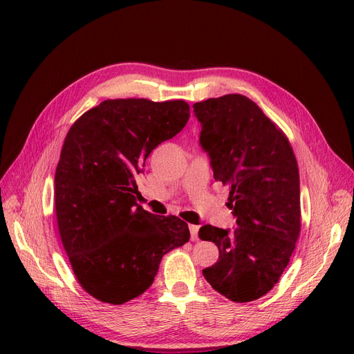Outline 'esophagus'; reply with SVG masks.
Here are the masks:
<instances>
[{
    "label": "esophagus",
    "instance_id": "34e87169",
    "mask_svg": "<svg viewBox=\"0 0 354 354\" xmlns=\"http://www.w3.org/2000/svg\"><path fill=\"white\" fill-rule=\"evenodd\" d=\"M189 234L193 241L198 240V225H189Z\"/></svg>",
    "mask_w": 354,
    "mask_h": 354
}]
</instances>
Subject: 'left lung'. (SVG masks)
Returning <instances> with one entry per match:
<instances>
[{"label": "left lung", "instance_id": "obj_1", "mask_svg": "<svg viewBox=\"0 0 354 354\" xmlns=\"http://www.w3.org/2000/svg\"><path fill=\"white\" fill-rule=\"evenodd\" d=\"M201 123L200 145L214 178L228 187L234 231L203 225L201 240L219 249L203 276L221 295L249 302L274 288L301 231L299 171L286 135L243 95L193 105Z\"/></svg>", "mask_w": 354, "mask_h": 354}]
</instances>
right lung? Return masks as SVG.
<instances>
[{"instance_id": "add662e5", "label": "right lung", "mask_w": 354, "mask_h": 354, "mask_svg": "<svg viewBox=\"0 0 354 354\" xmlns=\"http://www.w3.org/2000/svg\"><path fill=\"white\" fill-rule=\"evenodd\" d=\"M185 100L108 99L71 126L55 175L60 240L78 283L120 306L153 285L160 261L189 240L187 222L136 203V175L187 124Z\"/></svg>"}]
</instances>
